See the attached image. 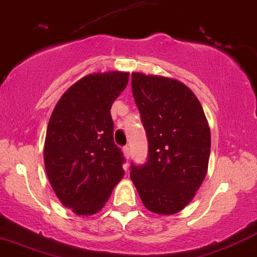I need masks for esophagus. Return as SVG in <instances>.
<instances>
[{
  "instance_id": "1",
  "label": "esophagus",
  "mask_w": 257,
  "mask_h": 257,
  "mask_svg": "<svg viewBox=\"0 0 257 257\" xmlns=\"http://www.w3.org/2000/svg\"><path fill=\"white\" fill-rule=\"evenodd\" d=\"M123 152H124V156H125V159H129V157H131V150H129L128 146H124Z\"/></svg>"
}]
</instances>
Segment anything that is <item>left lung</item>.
Listing matches in <instances>:
<instances>
[{
	"mask_svg": "<svg viewBox=\"0 0 257 257\" xmlns=\"http://www.w3.org/2000/svg\"><path fill=\"white\" fill-rule=\"evenodd\" d=\"M134 101L149 143L148 161L131 179L151 212L173 215L195 196L207 173L211 133L201 103L172 78L132 73Z\"/></svg>",
	"mask_w": 257,
	"mask_h": 257,
	"instance_id": "obj_1",
	"label": "left lung"
}]
</instances>
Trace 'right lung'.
<instances>
[{
    "label": "right lung",
    "instance_id": "right-lung-1",
    "mask_svg": "<svg viewBox=\"0 0 257 257\" xmlns=\"http://www.w3.org/2000/svg\"><path fill=\"white\" fill-rule=\"evenodd\" d=\"M126 72L94 73L62 95L51 114L44 161L62 205L80 216L98 212L123 178L111 107L125 89Z\"/></svg>",
    "mask_w": 257,
    "mask_h": 257
}]
</instances>
